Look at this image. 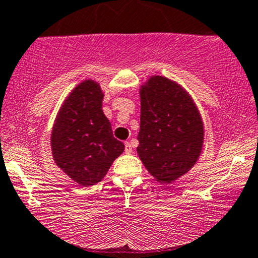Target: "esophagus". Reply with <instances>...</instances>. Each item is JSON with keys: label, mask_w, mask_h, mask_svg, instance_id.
I'll use <instances>...</instances> for the list:
<instances>
[{"label": "esophagus", "mask_w": 258, "mask_h": 258, "mask_svg": "<svg viewBox=\"0 0 258 258\" xmlns=\"http://www.w3.org/2000/svg\"><path fill=\"white\" fill-rule=\"evenodd\" d=\"M124 145H125V154H132L133 152V148H132V145H130V143H128V141H126L125 144H124Z\"/></svg>", "instance_id": "esophagus-1"}]
</instances>
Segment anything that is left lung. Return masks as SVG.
Instances as JSON below:
<instances>
[{"label": "left lung", "mask_w": 258, "mask_h": 258, "mask_svg": "<svg viewBox=\"0 0 258 258\" xmlns=\"http://www.w3.org/2000/svg\"><path fill=\"white\" fill-rule=\"evenodd\" d=\"M140 132L137 148L146 170L162 184L185 174L202 154L204 125L189 93L165 76L140 87Z\"/></svg>", "instance_id": "8db88e82"}]
</instances>
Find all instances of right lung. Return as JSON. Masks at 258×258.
Segmentation results:
<instances>
[{
  "mask_svg": "<svg viewBox=\"0 0 258 258\" xmlns=\"http://www.w3.org/2000/svg\"><path fill=\"white\" fill-rule=\"evenodd\" d=\"M103 91L85 80L69 93L57 112L50 137L52 159L80 185H93L106 176L124 144L113 137L102 109Z\"/></svg>",
  "mask_w": 258,
  "mask_h": 258,
  "instance_id": "1",
  "label": "right lung"
}]
</instances>
